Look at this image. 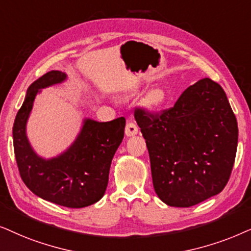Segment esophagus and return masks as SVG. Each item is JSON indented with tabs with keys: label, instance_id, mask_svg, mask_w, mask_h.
Returning a JSON list of instances; mask_svg holds the SVG:
<instances>
[{
	"label": "esophagus",
	"instance_id": "1",
	"mask_svg": "<svg viewBox=\"0 0 251 251\" xmlns=\"http://www.w3.org/2000/svg\"><path fill=\"white\" fill-rule=\"evenodd\" d=\"M125 134L127 136H133L138 134V126H136L135 123L133 122L127 123V125H126V128H125Z\"/></svg>",
	"mask_w": 251,
	"mask_h": 251
}]
</instances>
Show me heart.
<instances>
[{
	"instance_id": "b5f03b06",
	"label": "heart",
	"mask_w": 251,
	"mask_h": 251,
	"mask_svg": "<svg viewBox=\"0 0 251 251\" xmlns=\"http://www.w3.org/2000/svg\"><path fill=\"white\" fill-rule=\"evenodd\" d=\"M165 101V94L162 89H153L146 96V104L149 108H158L164 103Z\"/></svg>"
}]
</instances>
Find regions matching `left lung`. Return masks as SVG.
<instances>
[{
	"label": "left lung",
	"instance_id": "8db88e82",
	"mask_svg": "<svg viewBox=\"0 0 251 251\" xmlns=\"http://www.w3.org/2000/svg\"><path fill=\"white\" fill-rule=\"evenodd\" d=\"M153 188L170 206L189 208L225 188L238 148V122L219 83L203 78L172 108H135Z\"/></svg>",
	"mask_w": 251,
	"mask_h": 251
}]
</instances>
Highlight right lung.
Instances as JSON below:
<instances>
[{"mask_svg": "<svg viewBox=\"0 0 251 251\" xmlns=\"http://www.w3.org/2000/svg\"><path fill=\"white\" fill-rule=\"evenodd\" d=\"M61 71L47 72L28 87L13 123V149L22 180L46 201L66 208H85L104 195L111 160L124 138V117L99 123L86 119L75 143L61 156L43 159L33 151L26 136V122L39 89L64 81Z\"/></svg>", "mask_w": 251, "mask_h": 251, "instance_id": "1", "label": "right lung"}]
</instances>
